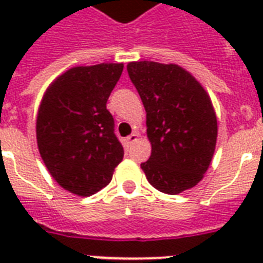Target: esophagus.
<instances>
[{
  "mask_svg": "<svg viewBox=\"0 0 263 263\" xmlns=\"http://www.w3.org/2000/svg\"><path fill=\"white\" fill-rule=\"evenodd\" d=\"M136 139H138V134H131L125 140H127V144H132Z\"/></svg>",
  "mask_w": 263,
  "mask_h": 263,
  "instance_id": "obj_1",
  "label": "esophagus"
}]
</instances>
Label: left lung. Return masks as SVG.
I'll return each mask as SVG.
<instances>
[{
  "instance_id": "left-lung-1",
  "label": "left lung",
  "mask_w": 263,
  "mask_h": 263,
  "mask_svg": "<svg viewBox=\"0 0 263 263\" xmlns=\"http://www.w3.org/2000/svg\"><path fill=\"white\" fill-rule=\"evenodd\" d=\"M146 109L152 156L140 166L158 191L176 195L199 183L212 162L217 119L209 95L175 64L127 65Z\"/></svg>"
}]
</instances>
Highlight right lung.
Instances as JSON below:
<instances>
[{
    "mask_svg": "<svg viewBox=\"0 0 263 263\" xmlns=\"http://www.w3.org/2000/svg\"><path fill=\"white\" fill-rule=\"evenodd\" d=\"M123 64L75 67L57 78L43 97L36 119L38 148L63 188L90 196L110 183L124 148L106 109Z\"/></svg>",
    "mask_w": 263,
    "mask_h": 263,
    "instance_id": "obj_1",
    "label": "right lung"
}]
</instances>
